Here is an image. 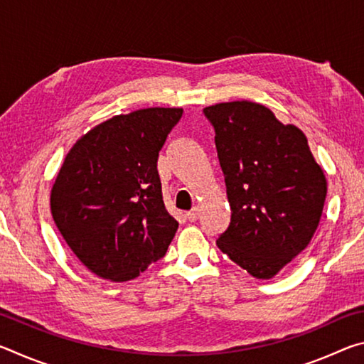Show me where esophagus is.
<instances>
[{
  "mask_svg": "<svg viewBox=\"0 0 364 364\" xmlns=\"http://www.w3.org/2000/svg\"><path fill=\"white\" fill-rule=\"evenodd\" d=\"M199 215H200L199 208H193V210H191V212H186V215H184V217H186V220H189V221H196L197 218H199Z\"/></svg>",
  "mask_w": 364,
  "mask_h": 364,
  "instance_id": "esophagus-1",
  "label": "esophagus"
}]
</instances>
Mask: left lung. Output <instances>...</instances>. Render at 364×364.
<instances>
[{
  "mask_svg": "<svg viewBox=\"0 0 364 364\" xmlns=\"http://www.w3.org/2000/svg\"><path fill=\"white\" fill-rule=\"evenodd\" d=\"M215 128L231 223L218 249L257 279H271L306 249L321 220L328 181L305 133L263 104L204 109Z\"/></svg>",
  "mask_w": 364,
  "mask_h": 364,
  "instance_id": "1",
  "label": "left lung"
}]
</instances>
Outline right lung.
Masks as SVG:
<instances>
[{
    "mask_svg": "<svg viewBox=\"0 0 364 364\" xmlns=\"http://www.w3.org/2000/svg\"><path fill=\"white\" fill-rule=\"evenodd\" d=\"M181 115V107L115 115L67 152L51 213L73 254L102 279L138 278L175 237L178 221L164 204L157 159Z\"/></svg>",
    "mask_w": 364,
    "mask_h": 364,
    "instance_id": "obj_1",
    "label": "right lung"
}]
</instances>
